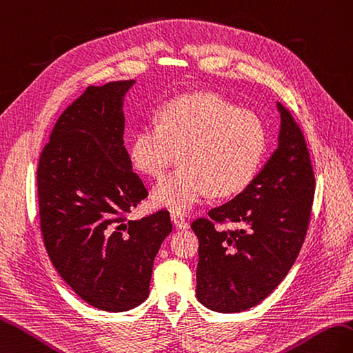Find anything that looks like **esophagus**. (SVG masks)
Masks as SVG:
<instances>
[{"label":"esophagus","mask_w":353,"mask_h":353,"mask_svg":"<svg viewBox=\"0 0 353 353\" xmlns=\"http://www.w3.org/2000/svg\"><path fill=\"white\" fill-rule=\"evenodd\" d=\"M170 219H172V222H174V225L176 226L178 230H183V231H184V230H189V228H190L189 222H187L181 214L172 213V214H170Z\"/></svg>","instance_id":"34e87169"}]
</instances>
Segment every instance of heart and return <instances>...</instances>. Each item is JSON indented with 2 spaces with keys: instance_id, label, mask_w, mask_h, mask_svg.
<instances>
[{
  "instance_id": "obj_1",
  "label": "heart",
  "mask_w": 353,
  "mask_h": 353,
  "mask_svg": "<svg viewBox=\"0 0 353 353\" xmlns=\"http://www.w3.org/2000/svg\"><path fill=\"white\" fill-rule=\"evenodd\" d=\"M265 150L268 132L260 117L216 93H193L172 99L157 122L134 132L130 160L140 174L159 178L178 152L181 166L154 187L152 201L183 214L208 193L228 198L245 190Z\"/></svg>"
}]
</instances>
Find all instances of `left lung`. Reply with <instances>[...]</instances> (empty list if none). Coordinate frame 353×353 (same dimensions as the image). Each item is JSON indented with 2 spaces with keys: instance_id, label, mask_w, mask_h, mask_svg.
I'll return each mask as SVG.
<instances>
[{
  "instance_id": "1",
  "label": "left lung",
  "mask_w": 353,
  "mask_h": 353,
  "mask_svg": "<svg viewBox=\"0 0 353 353\" xmlns=\"http://www.w3.org/2000/svg\"><path fill=\"white\" fill-rule=\"evenodd\" d=\"M281 114L278 148L245 190L198 219L196 297L217 312H240L264 301L294 264L308 230L316 179L299 125ZM231 221L236 230L214 229Z\"/></svg>"
}]
</instances>
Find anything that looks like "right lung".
<instances>
[{"label": "right lung", "instance_id": "obj_1", "mask_svg": "<svg viewBox=\"0 0 353 353\" xmlns=\"http://www.w3.org/2000/svg\"><path fill=\"white\" fill-rule=\"evenodd\" d=\"M134 84L89 85L54 125L37 168L51 263L84 302L110 312L146 299L154 260L172 232L166 210L127 221L148 196L123 146V99Z\"/></svg>", "mask_w": 353, "mask_h": 353}]
</instances>
